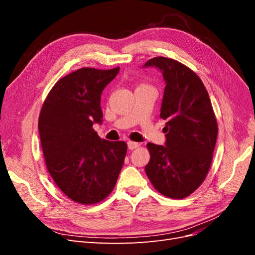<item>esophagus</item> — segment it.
I'll list each match as a JSON object with an SVG mask.
<instances>
[{
    "label": "esophagus",
    "mask_w": 255,
    "mask_h": 255,
    "mask_svg": "<svg viewBox=\"0 0 255 255\" xmlns=\"http://www.w3.org/2000/svg\"><path fill=\"white\" fill-rule=\"evenodd\" d=\"M128 146L129 150H134V149H137L138 146H139V143L135 142V141H128Z\"/></svg>",
    "instance_id": "1"
}]
</instances>
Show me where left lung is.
<instances>
[{
	"label": "left lung",
	"mask_w": 255,
	"mask_h": 255,
	"mask_svg": "<svg viewBox=\"0 0 255 255\" xmlns=\"http://www.w3.org/2000/svg\"><path fill=\"white\" fill-rule=\"evenodd\" d=\"M143 67L158 68L166 83L160 118L166 120L165 145L149 142L144 170L158 192L183 199L203 183L211 168L218 135L208 92L199 76L185 65L163 56Z\"/></svg>",
	"instance_id": "left-lung-1"
}]
</instances>
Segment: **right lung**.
<instances>
[{
	"label": "right lung",
	"mask_w": 255,
	"mask_h": 255,
	"mask_svg": "<svg viewBox=\"0 0 255 255\" xmlns=\"http://www.w3.org/2000/svg\"><path fill=\"white\" fill-rule=\"evenodd\" d=\"M120 68H81L54 85L41 107L39 129L45 166L72 201L91 205L113 191L128 150L125 141L101 139V94Z\"/></svg>",
	"instance_id": "obj_1"
}]
</instances>
